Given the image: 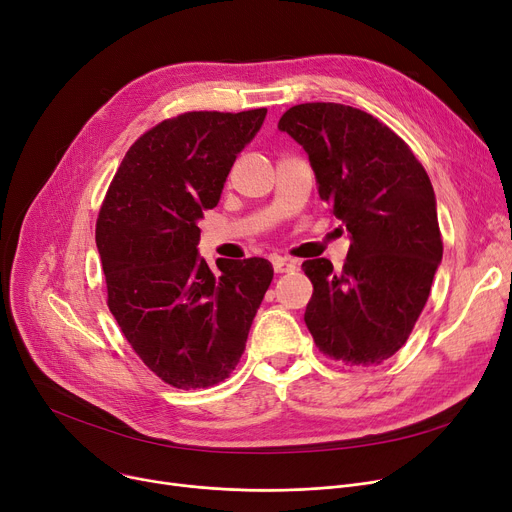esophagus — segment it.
<instances>
[{
	"mask_svg": "<svg viewBox=\"0 0 512 512\" xmlns=\"http://www.w3.org/2000/svg\"><path fill=\"white\" fill-rule=\"evenodd\" d=\"M272 265H274V272H276V274H292V272L299 270L297 261H290V259H286V257H274V259H272Z\"/></svg>",
	"mask_w": 512,
	"mask_h": 512,
	"instance_id": "1",
	"label": "esophagus"
}]
</instances>
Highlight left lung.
Masks as SVG:
<instances>
[{"instance_id":"8db88e82","label":"left lung","mask_w":512,"mask_h":512,"mask_svg":"<svg viewBox=\"0 0 512 512\" xmlns=\"http://www.w3.org/2000/svg\"><path fill=\"white\" fill-rule=\"evenodd\" d=\"M278 128L303 145L321 201L351 234L342 272L324 257L303 263L305 324L326 357L380 365L411 336L442 261L434 186L411 147L357 107L301 103Z\"/></svg>"}]
</instances>
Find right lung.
<instances>
[{
  "mask_svg": "<svg viewBox=\"0 0 512 512\" xmlns=\"http://www.w3.org/2000/svg\"><path fill=\"white\" fill-rule=\"evenodd\" d=\"M267 110L186 112L130 145L99 209L107 307L132 351L166 384L224 382L238 365L272 263L199 259V220L218 205L236 155Z\"/></svg>",
  "mask_w": 512,
  "mask_h": 512,
  "instance_id": "add662e5",
  "label": "right lung"
}]
</instances>
